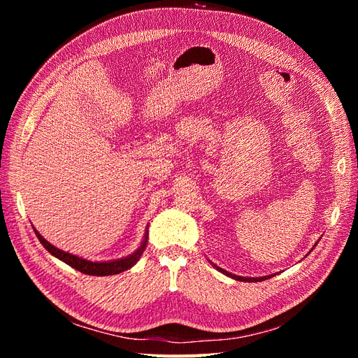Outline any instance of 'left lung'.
Listing matches in <instances>:
<instances>
[{
  "mask_svg": "<svg viewBox=\"0 0 358 358\" xmlns=\"http://www.w3.org/2000/svg\"><path fill=\"white\" fill-rule=\"evenodd\" d=\"M313 249V248H312ZM215 266V264H213ZM216 267V270H220V272H222L224 275H227V276H230V278H233V279H236V280H243V282H262V280H264V279H268L270 276H262V278H245V276H236V275H233V273H230V272H227V270H224V268H221V267H218V266H215Z\"/></svg>",
  "mask_w": 358,
  "mask_h": 358,
  "instance_id": "8db88e82",
  "label": "left lung"
}]
</instances>
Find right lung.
Wrapping results in <instances>:
<instances>
[{
    "instance_id": "obj_1",
    "label": "right lung",
    "mask_w": 358,
    "mask_h": 358,
    "mask_svg": "<svg viewBox=\"0 0 358 358\" xmlns=\"http://www.w3.org/2000/svg\"><path fill=\"white\" fill-rule=\"evenodd\" d=\"M38 241L41 242V245L45 246L48 251L53 255L59 258L61 262H64L66 264L71 266L73 268L79 270V272L85 273V275H92V276H109V275H117L124 272V270H128L131 268L137 262L138 258L142 257V254L145 252L146 249V245H148V230L145 233V239L142 242V245H140L136 251L128 255L125 258H121V259H113V262H104V263H94V262H90V259H85V258H80L78 255H73V254H69V252H64L61 251V249L55 248L53 245H50L45 237H43L36 229H34Z\"/></svg>"
}]
</instances>
